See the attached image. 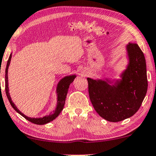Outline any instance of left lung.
Segmentation results:
<instances>
[{"label":"left lung","mask_w":156,"mask_h":156,"mask_svg":"<svg viewBox=\"0 0 156 156\" xmlns=\"http://www.w3.org/2000/svg\"><path fill=\"white\" fill-rule=\"evenodd\" d=\"M130 63L116 86L87 78L90 99L95 110L109 122H119L133 116L142 105L147 90L144 55L138 44L127 46Z\"/></svg>","instance_id":"left-lung-1"}]
</instances>
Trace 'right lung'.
I'll use <instances>...</instances> for the list:
<instances>
[{
	"mask_svg": "<svg viewBox=\"0 0 156 156\" xmlns=\"http://www.w3.org/2000/svg\"><path fill=\"white\" fill-rule=\"evenodd\" d=\"M11 58H12V55H10L9 56L8 61H7L6 64V69H5V94H6L7 98L10 102L12 107L14 108V110L17 112L19 114H20L22 116L24 117L26 120H28L34 124H37V125H44V124L48 123V122L52 121L53 120H55L57 117L59 115L60 112L63 110L64 105H65V101H66V98L68 90H69V85L71 83H72V82L74 81L75 76H66L63 79H62L60 80L59 83L58 85V87H57V93H58V106L55 110H54L52 112H51L48 116H45L44 118H28V117L25 116V115H23L21 112H20L19 109L16 107V106L14 105V103L12 102V99H11L10 95L9 93V87H8V68L9 64H10Z\"/></svg>",
	"mask_w": 156,
	"mask_h": 156,
	"instance_id": "right-lung-1",
	"label": "right lung"
}]
</instances>
